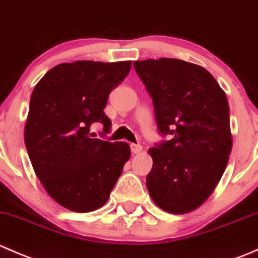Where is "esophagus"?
<instances>
[{
  "label": "esophagus",
  "mask_w": 258,
  "mask_h": 258,
  "mask_svg": "<svg viewBox=\"0 0 258 258\" xmlns=\"http://www.w3.org/2000/svg\"><path fill=\"white\" fill-rule=\"evenodd\" d=\"M130 147H131L132 153H140V152H141V151H142V146H141V145L131 144V145H130Z\"/></svg>",
  "instance_id": "esophagus-1"
}]
</instances>
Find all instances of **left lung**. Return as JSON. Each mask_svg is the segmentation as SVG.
Listing matches in <instances>:
<instances>
[{
  "mask_svg": "<svg viewBox=\"0 0 258 258\" xmlns=\"http://www.w3.org/2000/svg\"><path fill=\"white\" fill-rule=\"evenodd\" d=\"M134 67L152 97L158 131L171 137L148 150L153 166L146 186L160 209L188 213L212 194L232 150L226 93L191 62L146 59Z\"/></svg>",
  "mask_w": 258,
  "mask_h": 258,
  "instance_id": "obj_1",
  "label": "left lung"
}]
</instances>
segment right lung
<instances>
[{
    "mask_svg": "<svg viewBox=\"0 0 258 258\" xmlns=\"http://www.w3.org/2000/svg\"><path fill=\"white\" fill-rule=\"evenodd\" d=\"M131 61H76L51 69L36 85L25 126V145L46 192L64 209L90 212L107 202L131 156L126 142L90 136L108 95L131 70Z\"/></svg>",
    "mask_w": 258,
    "mask_h": 258,
    "instance_id": "add662e5",
    "label": "right lung"
}]
</instances>
